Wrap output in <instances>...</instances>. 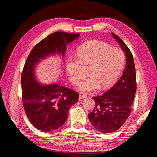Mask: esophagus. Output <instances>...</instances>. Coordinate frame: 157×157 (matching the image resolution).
Listing matches in <instances>:
<instances>
[{
	"label": "esophagus",
	"instance_id": "obj_1",
	"mask_svg": "<svg viewBox=\"0 0 157 157\" xmlns=\"http://www.w3.org/2000/svg\"><path fill=\"white\" fill-rule=\"evenodd\" d=\"M86 94H84L83 92H80L79 93V99H84L86 98Z\"/></svg>",
	"mask_w": 157,
	"mask_h": 157
}]
</instances>
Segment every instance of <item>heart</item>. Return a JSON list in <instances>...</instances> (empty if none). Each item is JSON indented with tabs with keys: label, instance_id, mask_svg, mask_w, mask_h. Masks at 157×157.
Wrapping results in <instances>:
<instances>
[{
	"label": "heart",
	"instance_id": "b5f03b06",
	"mask_svg": "<svg viewBox=\"0 0 157 157\" xmlns=\"http://www.w3.org/2000/svg\"><path fill=\"white\" fill-rule=\"evenodd\" d=\"M77 56H68L66 69L73 85L77 86L87 75L90 77L80 82L79 87L90 92L101 86H112L119 77L125 62L124 52L105 42L92 40L84 42L77 49Z\"/></svg>",
	"mask_w": 157,
	"mask_h": 157
}]
</instances>
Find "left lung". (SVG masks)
I'll use <instances>...</instances> for the list:
<instances>
[{
    "mask_svg": "<svg viewBox=\"0 0 157 157\" xmlns=\"http://www.w3.org/2000/svg\"><path fill=\"white\" fill-rule=\"evenodd\" d=\"M126 56V65L119 80L105 93L93 97L95 107L89 120L98 131L105 134L119 129L131 113L136 92V75L131 51L119 36L112 33Z\"/></svg>",
    "mask_w": 157,
    "mask_h": 157,
    "instance_id": "1",
    "label": "left lung"
}]
</instances>
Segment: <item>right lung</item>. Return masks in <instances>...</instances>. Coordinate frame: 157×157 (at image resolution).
Wrapping results in <instances>:
<instances>
[{
  "mask_svg": "<svg viewBox=\"0 0 157 157\" xmlns=\"http://www.w3.org/2000/svg\"><path fill=\"white\" fill-rule=\"evenodd\" d=\"M80 34L57 31L36 44L25 61L21 73L22 101L31 124L42 132H51L64 124L71 105L78 99V92L58 84L42 85L36 81L35 65L50 54L64 56L67 44Z\"/></svg>",
  "mask_w": 157,
  "mask_h": 157,
  "instance_id": "1",
  "label": "right lung"
}]
</instances>
